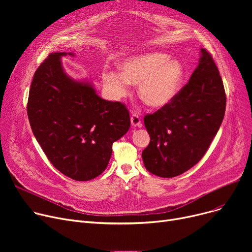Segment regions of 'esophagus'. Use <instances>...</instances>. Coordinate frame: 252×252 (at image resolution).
Listing matches in <instances>:
<instances>
[{
    "mask_svg": "<svg viewBox=\"0 0 252 252\" xmlns=\"http://www.w3.org/2000/svg\"><path fill=\"white\" fill-rule=\"evenodd\" d=\"M130 123H131V126H133L134 127L141 126V118L139 117L138 114L133 113L130 115Z\"/></svg>",
    "mask_w": 252,
    "mask_h": 252,
    "instance_id": "1",
    "label": "esophagus"
}]
</instances>
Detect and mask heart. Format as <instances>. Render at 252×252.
Wrapping results in <instances>:
<instances>
[{
	"label": "heart",
	"instance_id": "obj_1",
	"mask_svg": "<svg viewBox=\"0 0 252 252\" xmlns=\"http://www.w3.org/2000/svg\"><path fill=\"white\" fill-rule=\"evenodd\" d=\"M122 72L106 70L103 83L115 99L126 97L130 84L139 85L142 101L152 108H162L175 99L183 85L185 69L177 59L161 52L130 57L122 63Z\"/></svg>",
	"mask_w": 252,
	"mask_h": 252
}]
</instances>
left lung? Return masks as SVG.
Instances as JSON below:
<instances>
[{"mask_svg": "<svg viewBox=\"0 0 252 252\" xmlns=\"http://www.w3.org/2000/svg\"><path fill=\"white\" fill-rule=\"evenodd\" d=\"M199 64L175 99L144 117L150 143L145 167L160 178L182 175L199 161L221 125L226 93L217 65L205 49Z\"/></svg>", "mask_w": 252, "mask_h": 252, "instance_id": "left-lung-1", "label": "left lung"}]
</instances>
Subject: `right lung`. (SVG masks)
<instances>
[{
    "label": "right lung",
    "mask_w": 252,
    "mask_h": 252,
    "mask_svg": "<svg viewBox=\"0 0 252 252\" xmlns=\"http://www.w3.org/2000/svg\"><path fill=\"white\" fill-rule=\"evenodd\" d=\"M51 53L38 66L30 90L28 115L32 133L50 162L75 181H90L107 167L112 144L129 128L121 102L100 98L89 82L64 72L61 57Z\"/></svg>",
    "instance_id": "right-lung-1"
}]
</instances>
